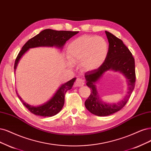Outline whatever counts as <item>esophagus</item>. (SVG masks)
I'll use <instances>...</instances> for the list:
<instances>
[{
  "mask_svg": "<svg viewBox=\"0 0 151 151\" xmlns=\"http://www.w3.org/2000/svg\"><path fill=\"white\" fill-rule=\"evenodd\" d=\"M84 79H81V78H77L76 81V85L77 87H81V86H84Z\"/></svg>",
  "mask_w": 151,
  "mask_h": 151,
  "instance_id": "34e87169",
  "label": "esophagus"
}]
</instances>
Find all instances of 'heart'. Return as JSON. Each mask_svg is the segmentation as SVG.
<instances>
[{"label":"heart","mask_w":151,"mask_h":151,"mask_svg":"<svg viewBox=\"0 0 151 151\" xmlns=\"http://www.w3.org/2000/svg\"><path fill=\"white\" fill-rule=\"evenodd\" d=\"M109 51V45L104 38L99 36L84 35L77 37L67 46L68 65L81 63L87 72L99 69L104 63Z\"/></svg>","instance_id":"1"}]
</instances>
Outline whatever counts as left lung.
I'll list each match as a JSON object with an SVG mask.
<instances>
[{
    "mask_svg": "<svg viewBox=\"0 0 151 151\" xmlns=\"http://www.w3.org/2000/svg\"><path fill=\"white\" fill-rule=\"evenodd\" d=\"M109 42V51L104 63L99 69L87 72L84 76L86 85L91 88V95L85 102L86 109L91 113L98 116H107L122 109L129 101L134 89L136 82L135 61L132 53L122 41L107 31H105ZM108 70L121 73L127 79L129 86L128 94L123 100L116 104L102 101L96 89V82Z\"/></svg>",
    "mask_w": 151,
    "mask_h": 151,
    "instance_id": "obj_1",
    "label": "left lung"
}]
</instances>
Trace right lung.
Segmentation results:
<instances>
[{
    "label": "right lung",
    "instance_id": "obj_1",
    "mask_svg": "<svg viewBox=\"0 0 151 151\" xmlns=\"http://www.w3.org/2000/svg\"><path fill=\"white\" fill-rule=\"evenodd\" d=\"M78 31H65V30H55L52 29H45L29 39L22 47V50L19 52L14 64V73L15 74L17 65L24 54L31 48L39 47H57L58 48L62 49L66 41L77 34ZM76 78L62 84L56 91L55 94L50 99L43 104L38 106H34L28 104L22 101L18 93L17 96L21 101L25 107L28 110L36 116L42 117H52L58 114L62 109L64 104L65 94L67 91L72 89Z\"/></svg>",
    "mask_w": 151,
    "mask_h": 151
}]
</instances>
